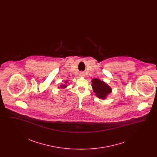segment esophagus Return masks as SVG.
Here are the masks:
<instances>
[{
	"label": "esophagus",
	"mask_w": 157,
	"mask_h": 157,
	"mask_svg": "<svg viewBox=\"0 0 157 157\" xmlns=\"http://www.w3.org/2000/svg\"><path fill=\"white\" fill-rule=\"evenodd\" d=\"M79 75H80V76H84V73L83 72H81Z\"/></svg>",
	"instance_id": "esophagus-1"
}]
</instances>
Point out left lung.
Masks as SVG:
<instances>
[{
	"label": "left lung",
	"mask_w": 157,
	"mask_h": 157,
	"mask_svg": "<svg viewBox=\"0 0 157 157\" xmlns=\"http://www.w3.org/2000/svg\"><path fill=\"white\" fill-rule=\"evenodd\" d=\"M92 87L95 95L99 99H105L107 95L112 91L111 87L105 82L94 78L92 80Z\"/></svg>",
	"instance_id": "1"
}]
</instances>
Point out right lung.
<instances>
[{
    "label": "right lung",
    "instance_id": "add662e5",
    "mask_svg": "<svg viewBox=\"0 0 157 157\" xmlns=\"http://www.w3.org/2000/svg\"><path fill=\"white\" fill-rule=\"evenodd\" d=\"M66 83H67V82L66 81ZM60 86L62 87V88H66L67 86V85H60Z\"/></svg>",
    "mask_w": 157,
    "mask_h": 157
}]
</instances>
